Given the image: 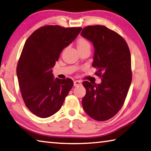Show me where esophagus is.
Returning <instances> with one entry per match:
<instances>
[{
    "mask_svg": "<svg viewBox=\"0 0 151 151\" xmlns=\"http://www.w3.org/2000/svg\"><path fill=\"white\" fill-rule=\"evenodd\" d=\"M82 84V82L81 81H74V86H80V85Z\"/></svg>",
    "mask_w": 151,
    "mask_h": 151,
    "instance_id": "obj_1",
    "label": "esophagus"
}]
</instances>
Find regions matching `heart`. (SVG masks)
<instances>
[{"label":"heart","instance_id":"b5f03b06","mask_svg":"<svg viewBox=\"0 0 151 151\" xmlns=\"http://www.w3.org/2000/svg\"><path fill=\"white\" fill-rule=\"evenodd\" d=\"M77 47L78 49H83L86 47H90V44L88 41L85 38H81L77 42Z\"/></svg>","mask_w":151,"mask_h":151}]
</instances>
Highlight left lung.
Segmentation results:
<instances>
[{
  "instance_id": "8db88e82",
  "label": "left lung",
  "mask_w": 151,
  "mask_h": 151,
  "mask_svg": "<svg viewBox=\"0 0 151 151\" xmlns=\"http://www.w3.org/2000/svg\"><path fill=\"white\" fill-rule=\"evenodd\" d=\"M81 35L94 47L92 67L99 84L84 81L86 93L82 104L86 113L97 121H106L119 111L127 96L132 80L130 51L125 40L104 26H88Z\"/></svg>"
}]
</instances>
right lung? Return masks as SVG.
Segmentation results:
<instances>
[{
  "label": "right lung",
  "mask_w": 151,
  "mask_h": 151,
  "mask_svg": "<svg viewBox=\"0 0 151 151\" xmlns=\"http://www.w3.org/2000/svg\"><path fill=\"white\" fill-rule=\"evenodd\" d=\"M81 28L45 26L26 40L16 68L22 97L29 111L42 118L61 109L73 86L70 78H54L51 68L60 53L72 43Z\"/></svg>",
  "instance_id": "right-lung-1"
}]
</instances>
